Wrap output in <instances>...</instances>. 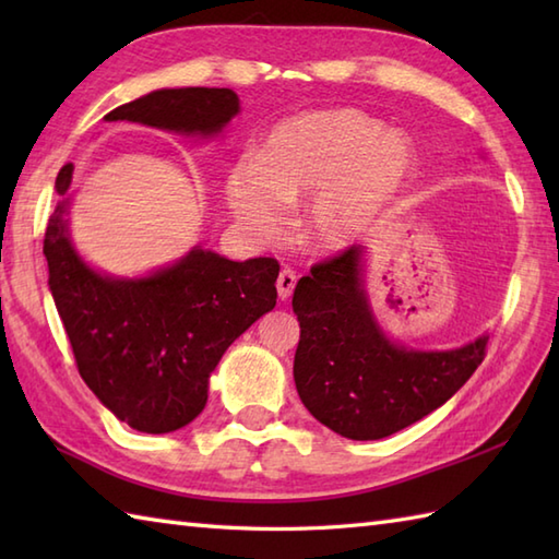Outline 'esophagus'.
I'll return each mask as SVG.
<instances>
[{
  "label": "esophagus",
  "instance_id": "1",
  "mask_svg": "<svg viewBox=\"0 0 559 559\" xmlns=\"http://www.w3.org/2000/svg\"><path fill=\"white\" fill-rule=\"evenodd\" d=\"M295 273L290 271V269H283L281 273H278V281H276V290H278V298L281 300H288L290 295H293V290H295Z\"/></svg>",
  "mask_w": 559,
  "mask_h": 559
}]
</instances>
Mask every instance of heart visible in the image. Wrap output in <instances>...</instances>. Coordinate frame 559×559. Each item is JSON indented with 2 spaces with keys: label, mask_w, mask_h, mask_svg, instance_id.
<instances>
[{
  "label": "heart",
  "mask_w": 559,
  "mask_h": 559,
  "mask_svg": "<svg viewBox=\"0 0 559 559\" xmlns=\"http://www.w3.org/2000/svg\"><path fill=\"white\" fill-rule=\"evenodd\" d=\"M418 175L413 141L360 110H314L276 124L257 160L225 175V201L254 240H276L305 209L302 242L336 254L372 233Z\"/></svg>",
  "instance_id": "b5f03b06"
}]
</instances>
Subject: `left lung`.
Here are the masks:
<instances>
[{
    "instance_id": "left-lung-1",
    "label": "left lung",
    "mask_w": 559,
    "mask_h": 559,
    "mask_svg": "<svg viewBox=\"0 0 559 559\" xmlns=\"http://www.w3.org/2000/svg\"><path fill=\"white\" fill-rule=\"evenodd\" d=\"M362 245L298 281L293 377L314 418L341 437L382 439L437 411L485 358L488 334L449 350H415L386 336L365 288Z\"/></svg>"
}]
</instances>
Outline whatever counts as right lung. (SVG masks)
Instances as JSON below:
<instances>
[{
	"instance_id": "obj_1",
	"label": "right lung",
	"mask_w": 559,
	"mask_h": 559,
	"mask_svg": "<svg viewBox=\"0 0 559 559\" xmlns=\"http://www.w3.org/2000/svg\"><path fill=\"white\" fill-rule=\"evenodd\" d=\"M240 112L230 88H160L105 115L180 136L213 139ZM74 165L57 175L62 197L45 230L47 286L83 382L139 432H175L204 411L223 353L276 307L278 261H230L199 245L139 278L110 276L79 254L69 233Z\"/></svg>"
}]
</instances>
